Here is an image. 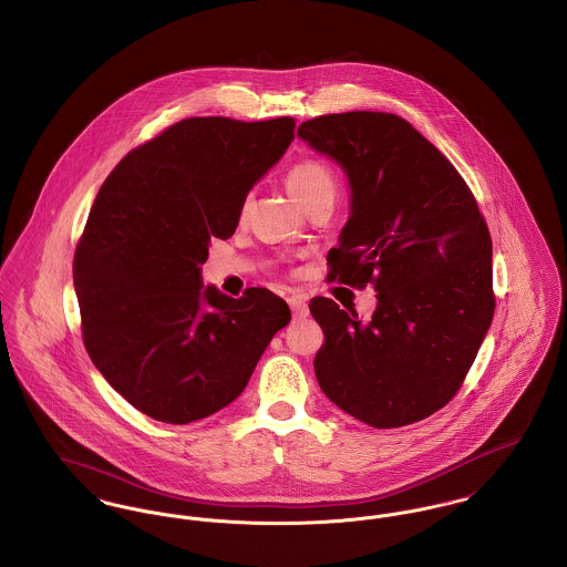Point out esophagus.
I'll use <instances>...</instances> for the list:
<instances>
[{"label": "esophagus", "mask_w": 567, "mask_h": 567, "mask_svg": "<svg viewBox=\"0 0 567 567\" xmlns=\"http://www.w3.org/2000/svg\"><path fill=\"white\" fill-rule=\"evenodd\" d=\"M287 302L291 306V310H293V317H296V319H302V317L308 315V305H306L305 296L293 293V296H289V298H287Z\"/></svg>", "instance_id": "1"}]
</instances>
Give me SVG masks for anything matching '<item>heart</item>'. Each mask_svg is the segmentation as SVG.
Wrapping results in <instances>:
<instances>
[{
  "instance_id": "heart-1",
  "label": "heart",
  "mask_w": 567,
  "mask_h": 567,
  "mask_svg": "<svg viewBox=\"0 0 567 567\" xmlns=\"http://www.w3.org/2000/svg\"><path fill=\"white\" fill-rule=\"evenodd\" d=\"M287 187L298 203L337 196V175L321 159H302L287 173Z\"/></svg>"
}]
</instances>
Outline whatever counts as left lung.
<instances>
[{
    "label": "left lung",
    "instance_id": "obj_1",
    "mask_svg": "<svg viewBox=\"0 0 567 567\" xmlns=\"http://www.w3.org/2000/svg\"><path fill=\"white\" fill-rule=\"evenodd\" d=\"M298 137L334 159L351 189L328 276L378 291L367 321L330 298L310 300L326 337L317 382L371 427L423 421L460 391L494 317L492 239L477 200L436 146L394 114L317 116Z\"/></svg>",
    "mask_w": 567,
    "mask_h": 567
}]
</instances>
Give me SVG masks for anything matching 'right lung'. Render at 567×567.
Segmentation results:
<instances>
[{
  "instance_id": "right-lung-1",
  "label": "right lung",
  "mask_w": 567,
  "mask_h": 567,
  "mask_svg": "<svg viewBox=\"0 0 567 567\" xmlns=\"http://www.w3.org/2000/svg\"><path fill=\"white\" fill-rule=\"evenodd\" d=\"M289 116L185 118L133 148L101 185L75 250L87 355L146 416L187 425L235 401L287 302L203 287L212 239H228L248 192L293 140Z\"/></svg>"
}]
</instances>
